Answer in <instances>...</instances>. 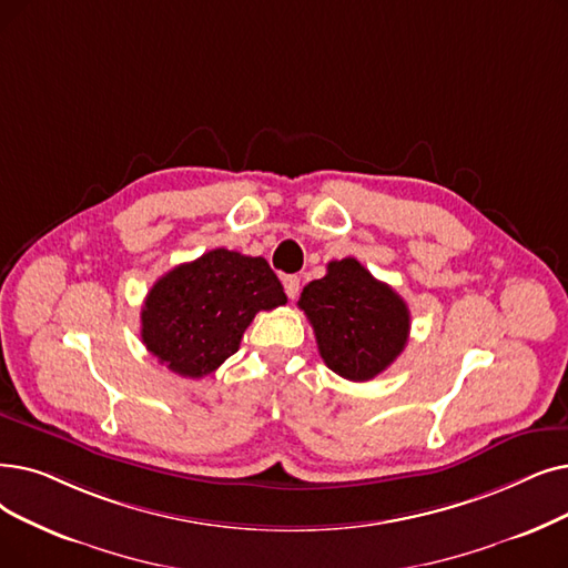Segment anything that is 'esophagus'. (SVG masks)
<instances>
[{
	"label": "esophagus",
	"mask_w": 568,
	"mask_h": 568,
	"mask_svg": "<svg viewBox=\"0 0 568 568\" xmlns=\"http://www.w3.org/2000/svg\"><path fill=\"white\" fill-rule=\"evenodd\" d=\"M283 285H285V294H287L290 300H297L300 297V290H302L300 276H285Z\"/></svg>",
	"instance_id": "34e87169"
}]
</instances>
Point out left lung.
<instances>
[{"label":"left lung","mask_w":568,"mask_h":568,"mask_svg":"<svg viewBox=\"0 0 568 568\" xmlns=\"http://www.w3.org/2000/svg\"><path fill=\"white\" fill-rule=\"evenodd\" d=\"M300 308L315 332L320 357L348 381L376 378L406 348V302L355 257L329 262L327 274L304 287Z\"/></svg>","instance_id":"obj_1"}]
</instances>
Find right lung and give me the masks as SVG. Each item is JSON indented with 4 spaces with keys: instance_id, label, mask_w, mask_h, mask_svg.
<instances>
[{
    "instance_id": "obj_1",
    "label": "right lung",
    "mask_w": 568,
    "mask_h": 568,
    "mask_svg": "<svg viewBox=\"0 0 568 568\" xmlns=\"http://www.w3.org/2000/svg\"><path fill=\"white\" fill-rule=\"evenodd\" d=\"M285 302L264 257L215 248L171 268L151 287L141 308V338L169 372L202 378L239 351L260 311Z\"/></svg>"
}]
</instances>
